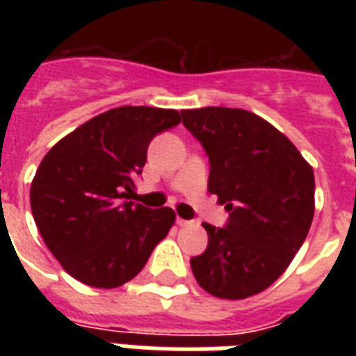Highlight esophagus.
<instances>
[{
  "instance_id": "1",
  "label": "esophagus",
  "mask_w": 356,
  "mask_h": 356,
  "mask_svg": "<svg viewBox=\"0 0 356 356\" xmlns=\"http://www.w3.org/2000/svg\"><path fill=\"white\" fill-rule=\"evenodd\" d=\"M177 225L179 227H186V225H191V221H186L183 217H177Z\"/></svg>"
}]
</instances>
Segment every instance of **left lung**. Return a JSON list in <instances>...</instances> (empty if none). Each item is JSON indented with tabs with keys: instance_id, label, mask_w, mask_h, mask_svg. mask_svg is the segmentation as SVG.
I'll use <instances>...</instances> for the list:
<instances>
[{
	"instance_id": "1",
	"label": "left lung",
	"mask_w": 356,
	"mask_h": 356,
	"mask_svg": "<svg viewBox=\"0 0 356 356\" xmlns=\"http://www.w3.org/2000/svg\"><path fill=\"white\" fill-rule=\"evenodd\" d=\"M183 125L209 156L208 191L229 211L225 229L204 223L208 248L194 278L221 299H246L278 280L314 216V173L296 145L254 112L183 110Z\"/></svg>"
}]
</instances>
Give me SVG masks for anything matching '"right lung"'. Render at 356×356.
<instances>
[{
    "mask_svg": "<svg viewBox=\"0 0 356 356\" xmlns=\"http://www.w3.org/2000/svg\"><path fill=\"white\" fill-rule=\"evenodd\" d=\"M181 122L173 108L120 106L76 127L45 154L30 206L60 267L93 288H118L139 275L175 223L171 208L133 204L135 181L156 133Z\"/></svg>",
    "mask_w": 356,
    "mask_h": 356,
    "instance_id": "obj_1",
    "label": "right lung"
}]
</instances>
